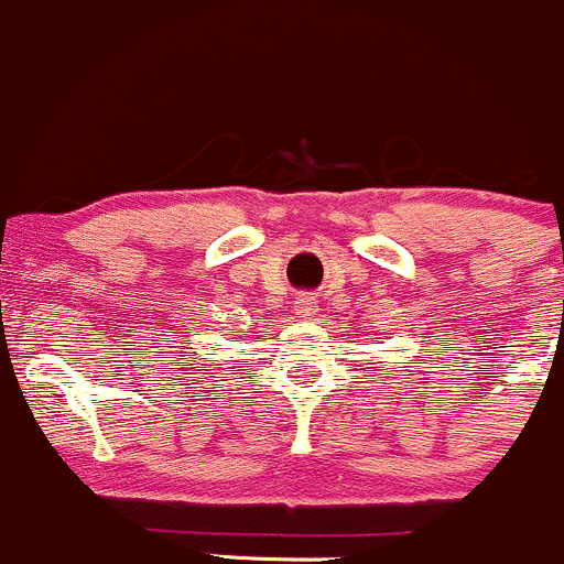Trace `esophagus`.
I'll return each instance as SVG.
<instances>
[{
    "mask_svg": "<svg viewBox=\"0 0 564 564\" xmlns=\"http://www.w3.org/2000/svg\"><path fill=\"white\" fill-rule=\"evenodd\" d=\"M295 303V314H301V316H314V312H316V301H314V295H299V299L293 301Z\"/></svg>",
    "mask_w": 564,
    "mask_h": 564,
    "instance_id": "obj_1",
    "label": "esophagus"
}]
</instances>
